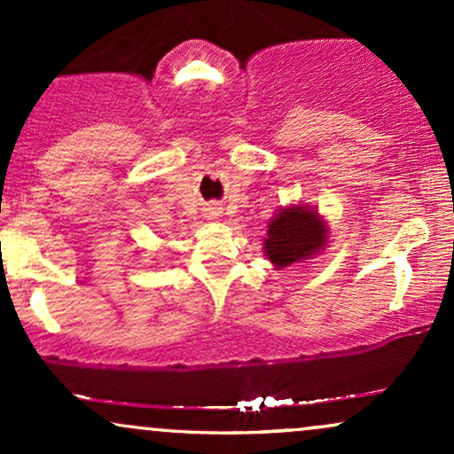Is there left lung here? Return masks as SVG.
Masks as SVG:
<instances>
[{
    "label": "left lung",
    "instance_id": "8db88e82",
    "mask_svg": "<svg viewBox=\"0 0 454 454\" xmlns=\"http://www.w3.org/2000/svg\"><path fill=\"white\" fill-rule=\"evenodd\" d=\"M326 243V228L317 213L305 207H290L275 215L269 223V237L264 254L275 267H288L299 260L309 258Z\"/></svg>",
    "mask_w": 454,
    "mask_h": 454
}]
</instances>
